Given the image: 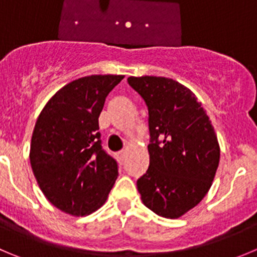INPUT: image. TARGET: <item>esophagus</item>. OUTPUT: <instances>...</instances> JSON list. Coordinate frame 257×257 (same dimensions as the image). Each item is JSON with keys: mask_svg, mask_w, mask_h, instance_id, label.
I'll list each match as a JSON object with an SVG mask.
<instances>
[{"mask_svg": "<svg viewBox=\"0 0 257 257\" xmlns=\"http://www.w3.org/2000/svg\"><path fill=\"white\" fill-rule=\"evenodd\" d=\"M118 158L120 159V161H124V159L126 158V151H120L118 153Z\"/></svg>", "mask_w": 257, "mask_h": 257, "instance_id": "1", "label": "esophagus"}]
</instances>
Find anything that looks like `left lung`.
<instances>
[{
  "mask_svg": "<svg viewBox=\"0 0 257 257\" xmlns=\"http://www.w3.org/2000/svg\"><path fill=\"white\" fill-rule=\"evenodd\" d=\"M149 113V167L137 181L144 206L178 218L197 206L212 186L220 144L196 95L163 76H129Z\"/></svg>",
  "mask_w": 257,
  "mask_h": 257,
  "instance_id": "1",
  "label": "left lung"
}]
</instances>
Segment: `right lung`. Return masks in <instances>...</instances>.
Returning <instances> with one entry per match:
<instances>
[{"instance_id": "obj_1", "label": "right lung", "mask_w": 257, "mask_h": 257, "mask_svg": "<svg viewBox=\"0 0 257 257\" xmlns=\"http://www.w3.org/2000/svg\"><path fill=\"white\" fill-rule=\"evenodd\" d=\"M124 75H90L62 86L35 124L30 163L40 189L56 208L86 216L105 203L118 164L101 148L99 115Z\"/></svg>"}]
</instances>
